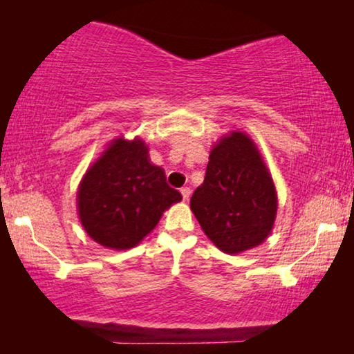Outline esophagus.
Here are the masks:
<instances>
[{
    "label": "esophagus",
    "instance_id": "34e87169",
    "mask_svg": "<svg viewBox=\"0 0 354 354\" xmlns=\"http://www.w3.org/2000/svg\"><path fill=\"white\" fill-rule=\"evenodd\" d=\"M190 194H192L190 187H183V189H181V195H183V200H184V201H187V200H189Z\"/></svg>",
    "mask_w": 354,
    "mask_h": 354
}]
</instances>
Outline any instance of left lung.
Here are the masks:
<instances>
[{
	"mask_svg": "<svg viewBox=\"0 0 354 354\" xmlns=\"http://www.w3.org/2000/svg\"><path fill=\"white\" fill-rule=\"evenodd\" d=\"M201 230L223 253L261 245L273 230L278 196L261 153L250 137L232 131L209 154L205 181L190 198Z\"/></svg>",
	"mask_w": 354,
	"mask_h": 354,
	"instance_id": "8db88e82",
	"label": "left lung"
}]
</instances>
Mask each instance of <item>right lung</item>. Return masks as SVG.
I'll return each instance as SVG.
<instances>
[{
  "label": "right lung",
  "instance_id": "add662e5",
  "mask_svg": "<svg viewBox=\"0 0 354 354\" xmlns=\"http://www.w3.org/2000/svg\"><path fill=\"white\" fill-rule=\"evenodd\" d=\"M76 200L81 225L95 242L128 250L183 196L167 184L165 171L149 162L145 142L118 137L86 171Z\"/></svg>",
  "mask_w": 354,
  "mask_h": 354
}]
</instances>
